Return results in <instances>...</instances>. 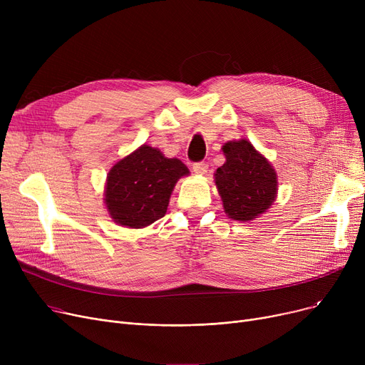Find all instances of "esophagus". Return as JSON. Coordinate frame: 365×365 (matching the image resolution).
<instances>
[{"label":"esophagus","mask_w":365,"mask_h":365,"mask_svg":"<svg viewBox=\"0 0 365 365\" xmlns=\"http://www.w3.org/2000/svg\"><path fill=\"white\" fill-rule=\"evenodd\" d=\"M192 170L197 173V175H200V176L207 175V171H208V164H207V163H204V161H201V163H195V164L192 165Z\"/></svg>","instance_id":"34e87169"}]
</instances>
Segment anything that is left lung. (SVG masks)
Returning <instances> with one entry per match:
<instances>
[{
    "label": "left lung",
    "instance_id": "obj_1",
    "mask_svg": "<svg viewBox=\"0 0 365 365\" xmlns=\"http://www.w3.org/2000/svg\"><path fill=\"white\" fill-rule=\"evenodd\" d=\"M226 163L215 173V182L225 213L240 222L263 215L277 197V171L255 146L245 140H231L222 148Z\"/></svg>",
    "mask_w": 365,
    "mask_h": 365
}]
</instances>
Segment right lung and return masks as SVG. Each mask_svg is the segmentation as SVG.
Masks as SVG:
<instances>
[{"mask_svg":"<svg viewBox=\"0 0 365 365\" xmlns=\"http://www.w3.org/2000/svg\"><path fill=\"white\" fill-rule=\"evenodd\" d=\"M178 158H165L157 148L142 145L115 164L105 186V204L115 223L145 227L161 219L178 180L187 176Z\"/></svg>","mask_w":365,"mask_h":365,"instance_id":"obj_1","label":"right lung"}]
</instances>
